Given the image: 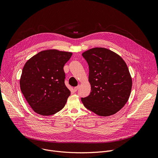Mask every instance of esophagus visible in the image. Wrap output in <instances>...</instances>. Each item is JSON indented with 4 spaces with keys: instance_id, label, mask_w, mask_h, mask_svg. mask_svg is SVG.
I'll return each mask as SVG.
<instances>
[{
    "instance_id": "1",
    "label": "esophagus",
    "mask_w": 158,
    "mask_h": 158,
    "mask_svg": "<svg viewBox=\"0 0 158 158\" xmlns=\"http://www.w3.org/2000/svg\"><path fill=\"white\" fill-rule=\"evenodd\" d=\"M79 87H80V85H78L77 86H76V87H74V91H75V92H76L77 90L79 89Z\"/></svg>"
}]
</instances>
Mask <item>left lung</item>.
<instances>
[{"label":"left lung","instance_id":"8db88e82","mask_svg":"<svg viewBox=\"0 0 158 158\" xmlns=\"http://www.w3.org/2000/svg\"><path fill=\"white\" fill-rule=\"evenodd\" d=\"M89 65L91 91L82 98L85 107L101 116L114 114L127 102L132 79L124 60L107 49L96 48L82 53Z\"/></svg>","mask_w":158,"mask_h":158}]
</instances>
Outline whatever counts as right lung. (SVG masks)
Returning <instances> with one entry per match:
<instances>
[{"label": "right lung", "instance_id": "1", "mask_svg": "<svg viewBox=\"0 0 158 158\" xmlns=\"http://www.w3.org/2000/svg\"><path fill=\"white\" fill-rule=\"evenodd\" d=\"M72 54L56 49L46 50L34 56L25 64L20 87L36 113L50 116L65 106L71 91L65 85L63 68Z\"/></svg>", "mask_w": 158, "mask_h": 158}]
</instances>
